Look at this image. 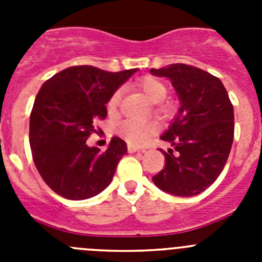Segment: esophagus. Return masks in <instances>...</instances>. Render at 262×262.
I'll return each instance as SVG.
<instances>
[{"instance_id": "esophagus-1", "label": "esophagus", "mask_w": 262, "mask_h": 262, "mask_svg": "<svg viewBox=\"0 0 262 262\" xmlns=\"http://www.w3.org/2000/svg\"><path fill=\"white\" fill-rule=\"evenodd\" d=\"M127 149H128L129 154H134V152L140 151V148H139V147H135V145H131V144H129L128 147H127Z\"/></svg>"}]
</instances>
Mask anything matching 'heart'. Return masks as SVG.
<instances>
[{"instance_id":"1","label":"heart","mask_w":262,"mask_h":262,"mask_svg":"<svg viewBox=\"0 0 262 262\" xmlns=\"http://www.w3.org/2000/svg\"><path fill=\"white\" fill-rule=\"evenodd\" d=\"M136 86L140 89L145 98L152 103H159L160 110H165L168 106L164 105L163 101L165 99L166 94H168V85L160 78L154 77V76H144L138 81ZM120 92L119 89L115 90L114 93L111 94L110 98L107 101V110L110 113L115 111L118 107L120 101ZM156 131V126L152 122L148 120H133V119H126L123 122H120L117 126V134L123 138L127 143L129 144L140 145L145 143L152 136Z\"/></svg>"}]
</instances>
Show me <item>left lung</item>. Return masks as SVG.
<instances>
[{
  "mask_svg": "<svg viewBox=\"0 0 262 262\" xmlns=\"http://www.w3.org/2000/svg\"><path fill=\"white\" fill-rule=\"evenodd\" d=\"M172 81L181 106L161 136L172 145L165 166L152 177L159 189L173 195L193 196L219 177L233 142V106L222 81L209 72L186 64L151 69Z\"/></svg>",
  "mask_w": 262,
  "mask_h": 262,
  "instance_id": "left-lung-1",
  "label": "left lung"
}]
</instances>
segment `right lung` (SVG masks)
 I'll return each instance as SVG.
<instances>
[{"label": "right lung", "instance_id": "1", "mask_svg": "<svg viewBox=\"0 0 262 262\" xmlns=\"http://www.w3.org/2000/svg\"><path fill=\"white\" fill-rule=\"evenodd\" d=\"M136 71L76 66L41 85L30 115V147L39 174L56 194L88 200L110 185L127 144L114 136L101 152L86 140L97 120L107 115L111 94Z\"/></svg>", "mask_w": 262, "mask_h": 262}]
</instances>
